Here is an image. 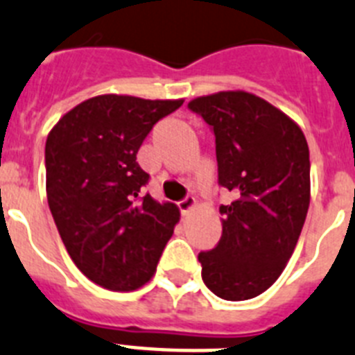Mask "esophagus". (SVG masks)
Returning a JSON list of instances; mask_svg holds the SVG:
<instances>
[{"instance_id": "esophagus-1", "label": "esophagus", "mask_w": 355, "mask_h": 355, "mask_svg": "<svg viewBox=\"0 0 355 355\" xmlns=\"http://www.w3.org/2000/svg\"><path fill=\"white\" fill-rule=\"evenodd\" d=\"M178 207H180L182 216H187L196 207V200L193 198V196H187V198H184L182 202H178Z\"/></svg>"}]
</instances>
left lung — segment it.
<instances>
[{
  "mask_svg": "<svg viewBox=\"0 0 355 355\" xmlns=\"http://www.w3.org/2000/svg\"><path fill=\"white\" fill-rule=\"evenodd\" d=\"M216 135L218 180L234 193L220 205L223 232L200 252L202 279L223 300H250L280 277L311 202L309 146L300 126L246 91L189 101Z\"/></svg>",
  "mask_w": 355,
  "mask_h": 355,
  "instance_id": "1",
  "label": "left lung"
}]
</instances>
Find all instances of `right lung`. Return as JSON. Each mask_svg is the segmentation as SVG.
<instances>
[{"mask_svg": "<svg viewBox=\"0 0 355 355\" xmlns=\"http://www.w3.org/2000/svg\"><path fill=\"white\" fill-rule=\"evenodd\" d=\"M184 100L100 94L66 112L46 139V195L67 254L94 284L134 291L155 275L180 211L141 196L137 152Z\"/></svg>", "mask_w": 355, "mask_h": 355, "instance_id": "1", "label": "right lung"}]
</instances>
